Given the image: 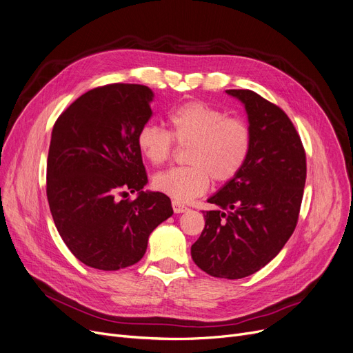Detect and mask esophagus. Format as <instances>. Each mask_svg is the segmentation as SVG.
<instances>
[{
    "label": "esophagus",
    "instance_id": "esophagus-1",
    "mask_svg": "<svg viewBox=\"0 0 353 353\" xmlns=\"http://www.w3.org/2000/svg\"><path fill=\"white\" fill-rule=\"evenodd\" d=\"M172 206H173L174 213H184V212H188V210H189V208H188V206H184L183 203L176 201V200H173V201H172Z\"/></svg>",
    "mask_w": 353,
    "mask_h": 353
}]
</instances>
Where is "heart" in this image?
I'll use <instances>...</instances> for the list:
<instances>
[{"mask_svg": "<svg viewBox=\"0 0 353 353\" xmlns=\"http://www.w3.org/2000/svg\"><path fill=\"white\" fill-rule=\"evenodd\" d=\"M170 133L145 124L137 134L141 156L152 164H161L172 156L177 144L189 145L188 165L172 167L153 177L156 190L180 201L205 193L210 180L228 183L245 167L252 150V132L240 119L226 117L203 101H188L167 114Z\"/></svg>", "mask_w": 353, "mask_h": 353, "instance_id": "b5f03b06", "label": "heart"}]
</instances>
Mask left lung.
Wrapping results in <instances>:
<instances>
[{
	"mask_svg": "<svg viewBox=\"0 0 353 353\" xmlns=\"http://www.w3.org/2000/svg\"><path fill=\"white\" fill-rule=\"evenodd\" d=\"M243 103L250 156L208 201L205 229L192 246L194 263L214 277L242 279L282 250L298 223L306 181L302 140L285 111L252 90H226Z\"/></svg>",
	"mask_w": 353,
	"mask_h": 353,
	"instance_id": "1",
	"label": "left lung"
}]
</instances>
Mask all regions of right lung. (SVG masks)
Instances as JSON below:
<instances>
[{"label": "right lung", "instance_id": "1", "mask_svg": "<svg viewBox=\"0 0 353 353\" xmlns=\"http://www.w3.org/2000/svg\"><path fill=\"white\" fill-rule=\"evenodd\" d=\"M153 91L107 84L80 96L55 121L47 160V199L64 243L84 265L119 270L144 256L150 233L173 214L147 174L137 134L152 117ZM137 191L134 201L120 199Z\"/></svg>", "mask_w": 353, "mask_h": 353}]
</instances>
